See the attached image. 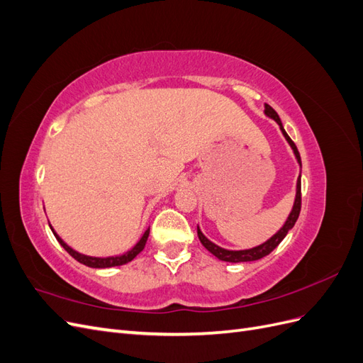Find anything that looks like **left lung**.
Here are the masks:
<instances>
[{
	"mask_svg": "<svg viewBox=\"0 0 363 363\" xmlns=\"http://www.w3.org/2000/svg\"><path fill=\"white\" fill-rule=\"evenodd\" d=\"M265 115H267L268 118L276 121V123L279 124V127H280V130H281V133H283L284 139L288 140V144L291 145V148H292V151H294V156H295V159H296V163H298L300 168H301L300 152H298V150H296L295 144L292 142V139L288 136L286 131H284L283 124H281V121H280L277 112L274 111V108H272L269 104H265ZM300 211H301V171H300L298 179H296L295 200H294V206H292V211H291L289 216L286 218V221H284L283 227L279 230V232H277L276 235H274V236H271L268 240H265V242H263V244H260V245H257V247L248 248V250H225V248H223V247H219V245L213 244L212 240H208V239L203 235L200 225H196V233H199V239H200V242L204 245V248H206L208 252H212V255H213L216 259L223 260V262H232V263L252 262V260H259V259H262V257L268 256L269 252L281 242V240L284 239V236L288 235L289 230L295 225L296 219H298Z\"/></svg>",
	"mask_w": 363,
	"mask_h": 363,
	"instance_id": "obj_1",
	"label": "left lung"
}]
</instances>
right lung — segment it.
<instances>
[{
    "label": "right lung",
    "mask_w": 363,
    "mask_h": 363,
    "mask_svg": "<svg viewBox=\"0 0 363 363\" xmlns=\"http://www.w3.org/2000/svg\"><path fill=\"white\" fill-rule=\"evenodd\" d=\"M48 224H50V223H48ZM50 228H51V232L54 233V236H56V239L59 240V244H60L65 250H67L77 262H80V263H83V265L89 267V268H112V267L125 265V263L133 260V259L139 255V252H140L142 250H144V247H145V244H147L148 235H150V227H148V228L145 230V232H144V235H142V238L136 242V245H135L133 248H131V250H128L127 252H124V255L108 256V257H92V256L82 255V252H79V251H75L74 248H71L56 232H54V228H52L51 225H50Z\"/></svg>",
    "instance_id": "obj_1"
}]
</instances>
